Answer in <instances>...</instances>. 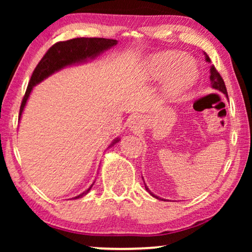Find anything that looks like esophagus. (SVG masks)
Returning a JSON list of instances; mask_svg holds the SVG:
<instances>
[{
	"instance_id": "esophagus-1",
	"label": "esophagus",
	"mask_w": 252,
	"mask_h": 252,
	"mask_svg": "<svg viewBox=\"0 0 252 252\" xmlns=\"http://www.w3.org/2000/svg\"><path fill=\"white\" fill-rule=\"evenodd\" d=\"M141 124H142V122H141V119L139 118V117H134V118L129 122L130 129H132V130H139L140 127H141Z\"/></svg>"
}]
</instances>
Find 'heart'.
I'll return each instance as SVG.
<instances>
[{"instance_id":"obj_1","label":"heart","mask_w":252,"mask_h":252,"mask_svg":"<svg viewBox=\"0 0 252 252\" xmlns=\"http://www.w3.org/2000/svg\"><path fill=\"white\" fill-rule=\"evenodd\" d=\"M146 73L150 79L166 75L164 92L175 96L185 92L197 77V65L190 57L180 51H163L150 56L146 62Z\"/></svg>"}]
</instances>
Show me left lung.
Wrapping results in <instances>:
<instances>
[{
  "mask_svg": "<svg viewBox=\"0 0 252 252\" xmlns=\"http://www.w3.org/2000/svg\"><path fill=\"white\" fill-rule=\"evenodd\" d=\"M204 54H205V53H204ZM205 61L208 62V63H211V61H210V57H209L206 54H205ZM210 81H211V87H212V88H215V89H217V91L221 92L222 94H225L226 97L228 98V95H227V89H226L225 82H223V79L221 78V75L219 74V72L216 70L215 65H211V67H210ZM146 189H147V191L149 192V194H150L151 196H154L155 198L161 199V201H163V198H159V197H158V196L154 195L153 192H151V191L149 190V188H148L147 186H146Z\"/></svg>",
  "mask_w": 252,
  "mask_h": 252,
  "instance_id": "obj_1",
  "label": "left lung"
}]
</instances>
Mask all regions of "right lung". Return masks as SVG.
<instances>
[{"label": "right lung", "mask_w": 252, "mask_h": 252, "mask_svg": "<svg viewBox=\"0 0 252 252\" xmlns=\"http://www.w3.org/2000/svg\"><path fill=\"white\" fill-rule=\"evenodd\" d=\"M117 42H118L117 40L103 39V37H77V39L57 42L53 47H50L49 50L42 57V60L36 65L35 70L33 71L30 84L27 86L25 95H24L22 105H20L19 120L34 86L44 80L56 71H60L61 68L68 66V65L87 62V60H93V58L98 56L99 54L104 53L105 50L116 46ZM117 142H119V139L113 140V142L110 144L109 148ZM92 187L93 185L87 190L81 192L80 195L75 196L73 198H80L82 196H85L91 190Z\"/></svg>", "instance_id": "right-lung-1"}]
</instances>
